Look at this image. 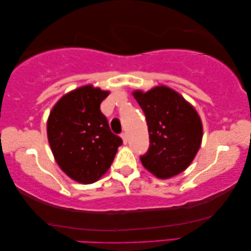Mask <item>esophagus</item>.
<instances>
[{"label": "esophagus", "instance_id": "obj_1", "mask_svg": "<svg viewBox=\"0 0 251 251\" xmlns=\"http://www.w3.org/2000/svg\"><path fill=\"white\" fill-rule=\"evenodd\" d=\"M122 139H123V142H124V145H127V142H128V136H127L126 132H123V134L121 135Z\"/></svg>", "mask_w": 251, "mask_h": 251}]
</instances>
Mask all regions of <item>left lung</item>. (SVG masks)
Listing matches in <instances>:
<instances>
[{"label":"left lung","instance_id":"8db88e82","mask_svg":"<svg viewBox=\"0 0 251 251\" xmlns=\"http://www.w3.org/2000/svg\"><path fill=\"white\" fill-rule=\"evenodd\" d=\"M145 112L150 147L140 161L159 179H168L190 166L201 147L202 125L195 109L166 86L132 93Z\"/></svg>","mask_w":251,"mask_h":251}]
</instances>
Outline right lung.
I'll use <instances>...</instances> for the list:
<instances>
[{
  "instance_id": "add662e5",
  "label": "right lung",
  "mask_w": 251,
  "mask_h": 251,
  "mask_svg": "<svg viewBox=\"0 0 251 251\" xmlns=\"http://www.w3.org/2000/svg\"><path fill=\"white\" fill-rule=\"evenodd\" d=\"M109 94L92 85L72 90L54 105L47 121V137L57 164L79 183L99 180L123 143L100 111Z\"/></svg>"
}]
</instances>
